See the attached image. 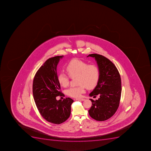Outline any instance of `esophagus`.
<instances>
[{"label":"esophagus","instance_id":"34e87169","mask_svg":"<svg viewBox=\"0 0 151 151\" xmlns=\"http://www.w3.org/2000/svg\"><path fill=\"white\" fill-rule=\"evenodd\" d=\"M76 100H80V101H84V100H85V99H82V98H80V99H76Z\"/></svg>","mask_w":151,"mask_h":151}]
</instances>
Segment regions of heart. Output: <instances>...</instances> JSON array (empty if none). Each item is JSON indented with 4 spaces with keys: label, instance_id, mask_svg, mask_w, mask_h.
Segmentation results:
<instances>
[{
    "label": "heart",
    "instance_id": "1",
    "mask_svg": "<svg viewBox=\"0 0 151 151\" xmlns=\"http://www.w3.org/2000/svg\"><path fill=\"white\" fill-rule=\"evenodd\" d=\"M66 69L70 77H77L78 86L71 87L66 90L67 95L73 98H80L85 93L86 87L88 89L94 88L100 76V71L97 65H89L77 59L72 60L67 63ZM57 78L61 86L66 87L68 86L69 79L65 73H60Z\"/></svg>",
    "mask_w": 151,
    "mask_h": 151
}]
</instances>
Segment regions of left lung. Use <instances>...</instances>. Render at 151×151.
Wrapping results in <instances>:
<instances>
[{
  "mask_svg": "<svg viewBox=\"0 0 151 151\" xmlns=\"http://www.w3.org/2000/svg\"><path fill=\"white\" fill-rule=\"evenodd\" d=\"M95 58L100 71L97 85L90 96L99 95L98 100L90 99L92 102L88 110L90 117L97 121H104L112 116L118 109L122 93V83L119 72L109 59L96 53L87 56Z\"/></svg>",
  "mask_w": 151,
  "mask_h": 151,
  "instance_id": "1",
  "label": "left lung"
}]
</instances>
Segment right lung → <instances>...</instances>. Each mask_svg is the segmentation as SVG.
Instances as JSON below:
<instances>
[{
	"label": "right lung",
	"instance_id": "right-lung-1",
	"mask_svg": "<svg viewBox=\"0 0 151 151\" xmlns=\"http://www.w3.org/2000/svg\"><path fill=\"white\" fill-rule=\"evenodd\" d=\"M63 56H57L46 60L36 73L32 85V92L40 113L47 122L60 124L66 121L71 114L74 100L70 98L56 100V97L65 95L60 91L58 81L57 65Z\"/></svg>",
	"mask_w": 151,
	"mask_h": 151
}]
</instances>
